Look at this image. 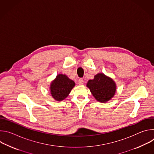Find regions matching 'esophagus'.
Instances as JSON below:
<instances>
[{
  "label": "esophagus",
  "instance_id": "esophagus-1",
  "mask_svg": "<svg viewBox=\"0 0 154 154\" xmlns=\"http://www.w3.org/2000/svg\"><path fill=\"white\" fill-rule=\"evenodd\" d=\"M78 83L79 85H83L84 84V81L83 79H80L78 81Z\"/></svg>",
  "mask_w": 154,
  "mask_h": 154
}]
</instances>
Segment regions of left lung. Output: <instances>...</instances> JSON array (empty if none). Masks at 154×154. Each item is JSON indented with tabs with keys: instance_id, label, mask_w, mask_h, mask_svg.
Returning a JSON list of instances; mask_svg holds the SVG:
<instances>
[{
	"instance_id": "1",
	"label": "left lung",
	"mask_w": 154,
	"mask_h": 154,
	"mask_svg": "<svg viewBox=\"0 0 154 154\" xmlns=\"http://www.w3.org/2000/svg\"><path fill=\"white\" fill-rule=\"evenodd\" d=\"M86 86L94 97L99 102L105 103L111 100L116 91V84L113 79L103 73H98L92 80H89Z\"/></svg>"
}]
</instances>
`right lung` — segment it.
Instances as JSON below:
<instances>
[{"instance_id": "1", "label": "right lung", "mask_w": 154, "mask_h": 154, "mask_svg": "<svg viewBox=\"0 0 154 154\" xmlns=\"http://www.w3.org/2000/svg\"><path fill=\"white\" fill-rule=\"evenodd\" d=\"M75 85V82L67 75L59 74L51 83V94L55 100L61 101L69 96Z\"/></svg>"}]
</instances>
